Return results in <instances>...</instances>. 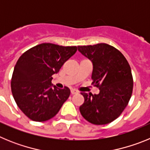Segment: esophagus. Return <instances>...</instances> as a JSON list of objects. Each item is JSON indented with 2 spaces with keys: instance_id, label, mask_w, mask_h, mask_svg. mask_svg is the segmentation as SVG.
Returning a JSON list of instances; mask_svg holds the SVG:
<instances>
[{
  "instance_id": "esophagus-1",
  "label": "esophagus",
  "mask_w": 150,
  "mask_h": 150,
  "mask_svg": "<svg viewBox=\"0 0 150 150\" xmlns=\"http://www.w3.org/2000/svg\"><path fill=\"white\" fill-rule=\"evenodd\" d=\"M71 94H72V95H74V94L78 93V91H76V89H71Z\"/></svg>"
}]
</instances>
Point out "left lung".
<instances>
[{"label":"left lung","instance_id":"8db88e82","mask_svg":"<svg viewBox=\"0 0 150 150\" xmlns=\"http://www.w3.org/2000/svg\"><path fill=\"white\" fill-rule=\"evenodd\" d=\"M78 50L93 64L92 84L98 95L82 92L85 99L79 111L94 125H106L117 119L128 105L133 90L132 70L124 55L107 43L79 46Z\"/></svg>","mask_w":150,"mask_h":150}]
</instances>
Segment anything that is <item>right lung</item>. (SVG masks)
Returning <instances> with one entry per match:
<instances>
[{"instance_id": "right-lung-1", "label": "right lung", "mask_w": 150, "mask_h": 150, "mask_svg": "<svg viewBox=\"0 0 150 150\" xmlns=\"http://www.w3.org/2000/svg\"><path fill=\"white\" fill-rule=\"evenodd\" d=\"M76 50V46L41 43L27 50L17 61L11 79L12 93L19 109L30 120H50L68 98L69 88L55 87L52 76Z\"/></svg>"}]
</instances>
